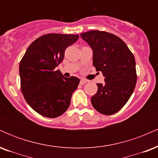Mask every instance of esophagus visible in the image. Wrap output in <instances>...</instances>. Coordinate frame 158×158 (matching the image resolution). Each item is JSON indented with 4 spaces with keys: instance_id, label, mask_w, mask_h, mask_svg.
I'll return each instance as SVG.
<instances>
[{
    "instance_id": "34e87169",
    "label": "esophagus",
    "mask_w": 158,
    "mask_h": 158,
    "mask_svg": "<svg viewBox=\"0 0 158 158\" xmlns=\"http://www.w3.org/2000/svg\"><path fill=\"white\" fill-rule=\"evenodd\" d=\"M87 81H88L85 80V79H81L80 82H79V83H80L81 85H84V84H85V83L87 82Z\"/></svg>"
}]
</instances>
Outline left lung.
Returning <instances> with one entry per match:
<instances>
[{"instance_id": "1", "label": "left lung", "mask_w": 158, "mask_h": 158, "mask_svg": "<svg viewBox=\"0 0 158 158\" xmlns=\"http://www.w3.org/2000/svg\"><path fill=\"white\" fill-rule=\"evenodd\" d=\"M81 37L93 50L96 70L105 77L104 84H97L92 106L105 115L117 113L135 90L137 79L135 56L120 38L110 32L92 30L81 33Z\"/></svg>"}]
</instances>
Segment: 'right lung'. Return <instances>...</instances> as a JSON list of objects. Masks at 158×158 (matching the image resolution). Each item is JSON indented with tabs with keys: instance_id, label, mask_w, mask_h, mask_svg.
Wrapping results in <instances>:
<instances>
[{
	"instance_id": "obj_1",
	"label": "right lung",
	"mask_w": 158,
	"mask_h": 158,
	"mask_svg": "<svg viewBox=\"0 0 158 158\" xmlns=\"http://www.w3.org/2000/svg\"><path fill=\"white\" fill-rule=\"evenodd\" d=\"M78 35L50 33L40 36L27 48L19 64L21 90L26 102L40 115L56 118L68 110L79 79L63 77L55 68Z\"/></svg>"
}]
</instances>
